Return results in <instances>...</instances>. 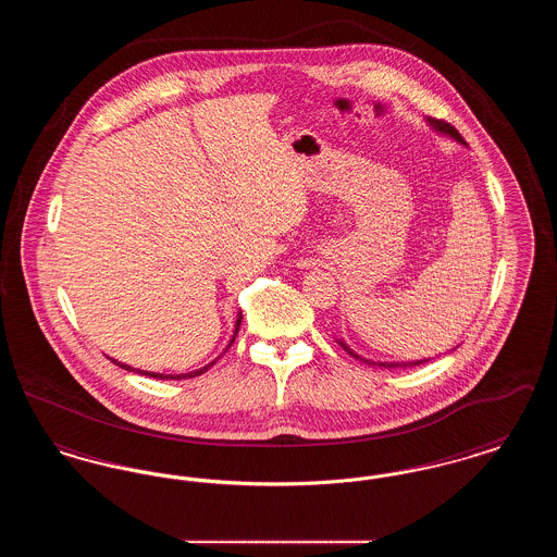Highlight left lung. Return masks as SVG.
<instances>
[{"instance_id":"obj_1","label":"left lung","mask_w":557,"mask_h":557,"mask_svg":"<svg viewBox=\"0 0 557 557\" xmlns=\"http://www.w3.org/2000/svg\"><path fill=\"white\" fill-rule=\"evenodd\" d=\"M428 123H430V127L434 129V132L445 133V135H449L453 137L455 141H459V144H466V139L459 135V132L447 123V121H438V119H428ZM338 345L345 348L346 352L350 355V357H355V359H359V361H363V363H368V366H375V368H386V370H395V368H413V366H422L425 361H430V359H422V361H403V363H382V361H370V359H363L361 355H357L355 350H350L348 346L343 343V341H338Z\"/></svg>"}]
</instances>
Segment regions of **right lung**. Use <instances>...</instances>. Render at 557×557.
<instances>
[{"instance_id": "right-lung-1", "label": "right lung", "mask_w": 557, "mask_h": 557, "mask_svg": "<svg viewBox=\"0 0 557 557\" xmlns=\"http://www.w3.org/2000/svg\"><path fill=\"white\" fill-rule=\"evenodd\" d=\"M239 323H242V313H238V319H236V332H234V336H232V341H230L227 348L234 345V341H236V336H238ZM227 348H225V350H227ZM110 361H112L114 366L123 368V370L135 371V373H141V375H150V377H157V380H186V377H196V375L205 373V371L214 366V361H212L209 366H205L202 370L189 371V373H175V375H171V373H154V371L135 370L132 366H125V363H121V361H116V359H112V357H110Z\"/></svg>"}]
</instances>
